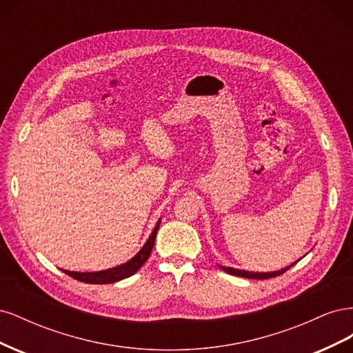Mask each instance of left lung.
<instances>
[{"mask_svg":"<svg viewBox=\"0 0 353 353\" xmlns=\"http://www.w3.org/2000/svg\"><path fill=\"white\" fill-rule=\"evenodd\" d=\"M296 262H297V261H296ZM296 262H294V263H296ZM294 263L285 266V268H283V270H279V271H271V272H252V271H244V270L232 268V266H222V265H218V266H219V268H221L222 271H225L227 274H231V275L244 276V279L266 280V279H272V276H276V275H281V274H284L287 270H290Z\"/></svg>","mask_w":353,"mask_h":353,"instance_id":"1","label":"left lung"}]
</instances>
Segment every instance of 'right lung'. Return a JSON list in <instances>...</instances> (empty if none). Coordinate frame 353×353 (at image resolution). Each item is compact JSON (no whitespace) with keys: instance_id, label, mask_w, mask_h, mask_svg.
Returning a JSON list of instances; mask_svg holds the SVG:
<instances>
[{"instance_id":"add662e5","label":"right lung","mask_w":353,"mask_h":353,"mask_svg":"<svg viewBox=\"0 0 353 353\" xmlns=\"http://www.w3.org/2000/svg\"><path fill=\"white\" fill-rule=\"evenodd\" d=\"M160 221L159 219L154 230L152 231L150 237L147 239L143 248L138 250V253L131 258L130 261H126L125 263L116 265L113 268L109 270H103V271H94V272H78V271H68V270H61L65 274H68L72 279L82 281V283H88V284H112L116 281H121L123 279H128V276L134 275L138 270L141 268L144 262L148 259V256L152 253V249L154 245L156 240V234L160 227Z\"/></svg>"}]
</instances>
